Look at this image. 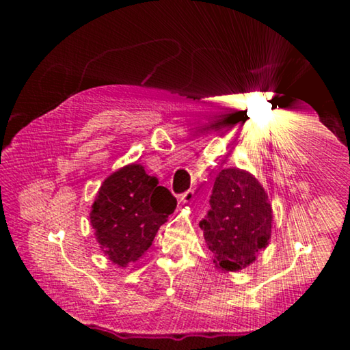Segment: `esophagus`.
Listing matches in <instances>:
<instances>
[{
  "mask_svg": "<svg viewBox=\"0 0 350 350\" xmlns=\"http://www.w3.org/2000/svg\"><path fill=\"white\" fill-rule=\"evenodd\" d=\"M193 199H194V189H187L185 193L180 194L179 202H182V204H189V202H193Z\"/></svg>",
  "mask_w": 350,
  "mask_h": 350,
  "instance_id": "34e87169",
  "label": "esophagus"
}]
</instances>
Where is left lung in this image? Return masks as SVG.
I'll use <instances>...</instances> for the list:
<instances>
[{"mask_svg":"<svg viewBox=\"0 0 350 350\" xmlns=\"http://www.w3.org/2000/svg\"><path fill=\"white\" fill-rule=\"evenodd\" d=\"M271 206L254 177L238 168L217 174L210 210L199 222L219 270H239L256 259L271 233Z\"/></svg>","mask_w":350,"mask_h":350,"instance_id":"obj_1","label":"left lung"}]
</instances>
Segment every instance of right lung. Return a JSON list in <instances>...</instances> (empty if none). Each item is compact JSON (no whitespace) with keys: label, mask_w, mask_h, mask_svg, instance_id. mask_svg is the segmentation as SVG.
Listing matches in <instances>:
<instances>
[{"label":"right lung","mask_w":350,"mask_h":350,"mask_svg":"<svg viewBox=\"0 0 350 350\" xmlns=\"http://www.w3.org/2000/svg\"><path fill=\"white\" fill-rule=\"evenodd\" d=\"M177 205L168 188L133 163L112 173L100 187L91 211V225L103 253L126 267L151 247L159 227Z\"/></svg>","instance_id":"add662e5"}]
</instances>
